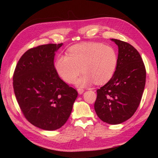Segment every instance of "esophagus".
<instances>
[{"label":"esophagus","mask_w":158,"mask_h":158,"mask_svg":"<svg viewBox=\"0 0 158 158\" xmlns=\"http://www.w3.org/2000/svg\"><path fill=\"white\" fill-rule=\"evenodd\" d=\"M77 91H78V93L79 94H83V92H84V89L82 88H78L77 89Z\"/></svg>","instance_id":"obj_1"}]
</instances>
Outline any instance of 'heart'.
<instances>
[{"label": "heart", "mask_w": 158, "mask_h": 158, "mask_svg": "<svg viewBox=\"0 0 158 158\" xmlns=\"http://www.w3.org/2000/svg\"><path fill=\"white\" fill-rule=\"evenodd\" d=\"M117 65V55L113 47L99 43H86L70 48L67 55L58 56L55 69L64 81L77 86L103 84L111 79ZM82 70H81V69Z\"/></svg>", "instance_id": "b5f03b06"}]
</instances>
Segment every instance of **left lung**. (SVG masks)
<instances>
[{
  "label": "left lung",
  "mask_w": 158,
  "mask_h": 158,
  "mask_svg": "<svg viewBox=\"0 0 158 158\" xmlns=\"http://www.w3.org/2000/svg\"><path fill=\"white\" fill-rule=\"evenodd\" d=\"M118 46L115 72L106 84L97 89L95 111L109 124L130 119L140 105L146 81V70L139 52L128 43L112 39Z\"/></svg>",
  "instance_id": "1"
}]
</instances>
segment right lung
I'll use <instances>...</instances> for the list:
<instances>
[{
  "mask_svg": "<svg viewBox=\"0 0 158 158\" xmlns=\"http://www.w3.org/2000/svg\"><path fill=\"white\" fill-rule=\"evenodd\" d=\"M62 43L28 49L20 58L13 76L14 93L28 122L45 130L64 124L78 93L60 78L53 59Z\"/></svg>",
  "mask_w": 158,
  "mask_h": 158,
  "instance_id": "1",
  "label": "right lung"
}]
</instances>
